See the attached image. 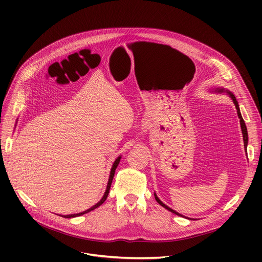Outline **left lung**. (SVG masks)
<instances>
[{"instance_id": "8db88e82", "label": "left lung", "mask_w": 262, "mask_h": 262, "mask_svg": "<svg viewBox=\"0 0 262 262\" xmlns=\"http://www.w3.org/2000/svg\"><path fill=\"white\" fill-rule=\"evenodd\" d=\"M215 93H227L230 97H231V99L233 100V102H234V104H235V107H236V110H237V115H238V118H239V122H241V127H242V133H243V138H244V145H245V148H246V150H247V146H248V130H247V126H246V123H245V121H244V119H243V117H242V114H241V111H239V105H238V102H237V100H236V98H235V96L233 95V93H231L230 91H228V90H225L224 88H216V89H214L213 90ZM155 197H156V200L158 201V203H160L163 207H165L166 209H168L169 211H171V212H173V213H175V214H177V215H182V214H180V213H178L177 211H175V210H173L172 208H170L169 206H167L166 204H164L159 198H158V196L156 195V193H155Z\"/></svg>"}]
</instances>
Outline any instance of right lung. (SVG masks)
<instances>
[{
	"instance_id": "add662e5",
	"label": "right lung",
	"mask_w": 262,
	"mask_h": 262,
	"mask_svg": "<svg viewBox=\"0 0 262 262\" xmlns=\"http://www.w3.org/2000/svg\"><path fill=\"white\" fill-rule=\"evenodd\" d=\"M120 160H121V157H118V158L116 159V161L114 162L113 166H112V169H111V173H110V177H108V181H107V185H106V190H105V192H104V195L102 196L101 200H100L98 203H96L95 205H93L92 207H90L89 209H87V210H85V211H83V212H80V213H73V214H67V215H62V216H63V217H67V219H69V217H76V216L82 215V214H84V213H87V212H89V211H91V210H93V209L97 208L98 206H100V205H101V204H102V203L105 201V199H106V197H107V195H108V192H110V188H111V184H112V180H113V177H114V174H115V170H116L117 166L119 165V162H120Z\"/></svg>"
}]
</instances>
